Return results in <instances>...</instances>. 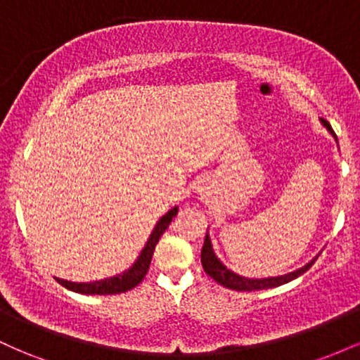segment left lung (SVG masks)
I'll return each mask as SVG.
<instances>
[{"instance_id":"8db88e82","label":"left lung","mask_w":360,"mask_h":360,"mask_svg":"<svg viewBox=\"0 0 360 360\" xmlns=\"http://www.w3.org/2000/svg\"><path fill=\"white\" fill-rule=\"evenodd\" d=\"M320 122H321V125H323L326 130L330 131V135H332L337 142V135H335V131L332 130V127H330V123L323 118H320ZM337 146H338V142H337ZM316 259H318V255L309 260L308 264H304L303 267H300V269H296L292 272H288V274L257 279V278H245V276H240V274H237V272H233L232 269H229V267H226L225 264H223L221 260L217 257V254H214L210 233H206L203 249H201V264H203V269L206 274L212 276V278L217 281L218 284H221V286H225L229 289H235V291H257V289H269V288L281 286V284H286V283H289V281L298 278V276L303 274V272H307L309 267L315 264Z\"/></svg>"}]
</instances>
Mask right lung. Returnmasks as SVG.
I'll list each match as a JSON object with an SVG mask.
<instances>
[{
  "label": "right lung",
  "instance_id": "right-lung-1",
  "mask_svg": "<svg viewBox=\"0 0 360 360\" xmlns=\"http://www.w3.org/2000/svg\"><path fill=\"white\" fill-rule=\"evenodd\" d=\"M177 210L179 208L174 206V208L169 210L164 217H160V220L155 223L154 230H152L147 243L143 245V249L140 250V255L137 257V260H135L127 271H123L122 274L111 276V278L100 279V281H93V283H72V281H68V279H60V278H56V279L59 281L64 288L71 289V291L81 292V295H118V292L130 291L131 288L139 286V284L142 283V279L146 278L157 242H159L160 235L166 232V229L169 226V223L172 221V218L177 214Z\"/></svg>",
  "mask_w": 360,
  "mask_h": 360
}]
</instances>
